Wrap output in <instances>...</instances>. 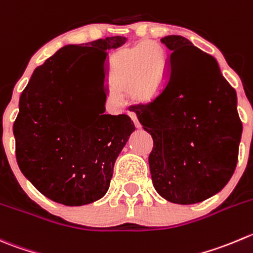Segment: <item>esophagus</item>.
Here are the masks:
<instances>
[{"instance_id": "1", "label": "esophagus", "mask_w": 253, "mask_h": 253, "mask_svg": "<svg viewBox=\"0 0 253 253\" xmlns=\"http://www.w3.org/2000/svg\"><path fill=\"white\" fill-rule=\"evenodd\" d=\"M129 117H131L132 121L134 122V126H136L137 128H139V127H141V124H139V122H138V119H137L136 114H133V112H131V114H129Z\"/></svg>"}]
</instances>
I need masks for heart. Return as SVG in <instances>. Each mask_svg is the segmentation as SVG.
I'll use <instances>...</instances> for the list:
<instances>
[{
    "mask_svg": "<svg viewBox=\"0 0 253 253\" xmlns=\"http://www.w3.org/2000/svg\"><path fill=\"white\" fill-rule=\"evenodd\" d=\"M167 64L163 46L148 41L115 51L109 61L107 79L117 91L129 89L136 101H148L164 82ZM111 94L119 96L116 91Z\"/></svg>",
    "mask_w": 253,
    "mask_h": 253,
    "instance_id": "obj_1",
    "label": "heart"
}]
</instances>
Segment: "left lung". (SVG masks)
Here are the masks:
<instances>
[{
  "instance_id": "8db88e82",
  "label": "left lung",
  "mask_w": 253,
  "mask_h": 253,
  "mask_svg": "<svg viewBox=\"0 0 253 253\" xmlns=\"http://www.w3.org/2000/svg\"><path fill=\"white\" fill-rule=\"evenodd\" d=\"M161 41L171 51L170 77L136 115L153 138L148 162L158 194L175 204H195L219 193L236 168L242 133L236 91L216 60L188 39Z\"/></svg>"
}]
</instances>
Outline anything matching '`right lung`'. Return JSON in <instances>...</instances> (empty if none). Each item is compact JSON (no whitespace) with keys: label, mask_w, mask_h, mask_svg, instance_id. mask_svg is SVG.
I'll return each mask as SVG.
<instances>
[{"label":"right lung","mask_w":253,"mask_h":253,"mask_svg":"<svg viewBox=\"0 0 253 253\" xmlns=\"http://www.w3.org/2000/svg\"><path fill=\"white\" fill-rule=\"evenodd\" d=\"M125 37L67 45L36 68L19 97L13 124L16 158L23 175L44 197L68 207L101 199L109 190L120 152L136 129L127 115H86V79L105 92L107 49ZM92 97H97L94 95Z\"/></svg>","instance_id":"add662e5"}]
</instances>
